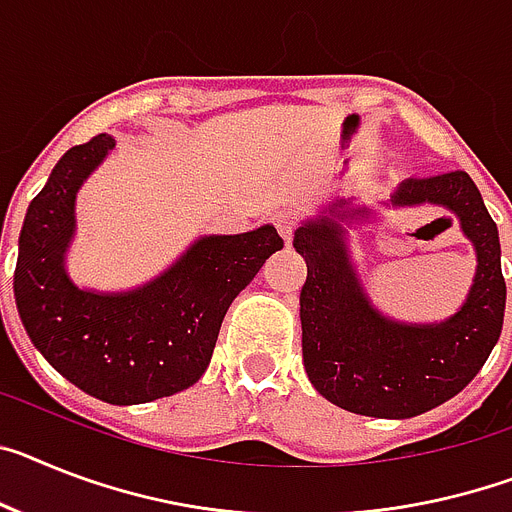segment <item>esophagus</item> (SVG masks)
Segmentation results:
<instances>
[{"label":"esophagus","mask_w":512,"mask_h":512,"mask_svg":"<svg viewBox=\"0 0 512 512\" xmlns=\"http://www.w3.org/2000/svg\"><path fill=\"white\" fill-rule=\"evenodd\" d=\"M273 226H276L278 234L286 239V244H291V239H294V231H296L294 213H291V210H278V213H273Z\"/></svg>","instance_id":"34e87169"}]
</instances>
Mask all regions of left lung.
I'll use <instances>...</instances> for the list:
<instances>
[{"instance_id":"8db88e82","label":"left lung","mask_w":512,"mask_h":512,"mask_svg":"<svg viewBox=\"0 0 512 512\" xmlns=\"http://www.w3.org/2000/svg\"><path fill=\"white\" fill-rule=\"evenodd\" d=\"M442 205L461 218L476 249V276L463 307L445 322L409 325L380 315L351 265L343 221L367 208L333 203L328 216L302 223L296 252L307 263L299 294L302 356L322 398L351 414L409 419L461 393L495 349L505 317L500 234L466 171L406 179L390 205Z\"/></svg>"}]
</instances>
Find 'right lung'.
I'll return each instance as SVG.
<instances>
[{
  "label": "right lung",
  "mask_w": 512,
  "mask_h": 512,
  "mask_svg": "<svg viewBox=\"0 0 512 512\" xmlns=\"http://www.w3.org/2000/svg\"><path fill=\"white\" fill-rule=\"evenodd\" d=\"M114 145L111 135H96L59 158L25 213L12 289L25 333L59 375L98 401L132 406L187 390L203 377L226 309L283 249V239L273 226L203 236L140 289H77L64 270L75 197Z\"/></svg>",
  "instance_id": "add662e5"
}]
</instances>
